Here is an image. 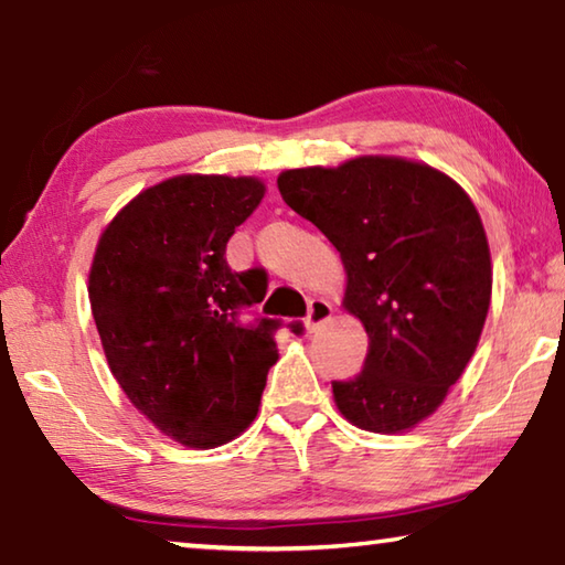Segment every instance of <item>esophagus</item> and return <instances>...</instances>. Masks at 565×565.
<instances>
[{
  "label": "esophagus",
  "instance_id": "obj_1",
  "mask_svg": "<svg viewBox=\"0 0 565 565\" xmlns=\"http://www.w3.org/2000/svg\"><path fill=\"white\" fill-rule=\"evenodd\" d=\"M331 303L323 301V299H311L309 301V311H306V331L313 333L319 331L323 323H327L331 319Z\"/></svg>",
  "mask_w": 565,
  "mask_h": 565
}]
</instances>
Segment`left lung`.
<instances>
[{
    "label": "left lung",
    "mask_w": 565,
    "mask_h": 565,
    "mask_svg": "<svg viewBox=\"0 0 565 565\" xmlns=\"http://www.w3.org/2000/svg\"><path fill=\"white\" fill-rule=\"evenodd\" d=\"M284 202L337 246L343 303L369 333L361 374L331 381L353 426L396 434L441 406L491 303V254L466 191L416 161L361 157L291 169Z\"/></svg>",
    "instance_id": "obj_1"
}]
</instances>
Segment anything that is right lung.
Instances as JSON below:
<instances>
[{"instance_id": "obj_1", "label": "right lung", "mask_w": 565, "mask_h": 565, "mask_svg": "<svg viewBox=\"0 0 565 565\" xmlns=\"http://www.w3.org/2000/svg\"><path fill=\"white\" fill-rule=\"evenodd\" d=\"M262 196L252 177L167 179L114 216L94 254L89 301L111 374L161 434L191 448L242 434L276 363L281 321L242 319L266 284L226 264L228 238Z\"/></svg>"}]
</instances>
